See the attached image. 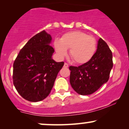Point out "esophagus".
<instances>
[{"mask_svg":"<svg viewBox=\"0 0 129 129\" xmlns=\"http://www.w3.org/2000/svg\"><path fill=\"white\" fill-rule=\"evenodd\" d=\"M63 67L68 68V67H69V64H68V63H65L64 65H63Z\"/></svg>","mask_w":129,"mask_h":129,"instance_id":"esophagus-1","label":"esophagus"}]
</instances>
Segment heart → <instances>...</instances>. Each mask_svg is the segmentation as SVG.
Masks as SVG:
<instances>
[{"mask_svg": "<svg viewBox=\"0 0 129 129\" xmlns=\"http://www.w3.org/2000/svg\"><path fill=\"white\" fill-rule=\"evenodd\" d=\"M54 46L60 58L66 57L70 49V55L78 63H85L92 58L96 50L94 37L79 31L64 34L60 39L54 40Z\"/></svg>", "mask_w": 129, "mask_h": 129, "instance_id": "b5f03b06", "label": "heart"}]
</instances>
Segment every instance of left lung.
I'll return each instance as SVG.
<instances>
[{
  "mask_svg": "<svg viewBox=\"0 0 129 129\" xmlns=\"http://www.w3.org/2000/svg\"><path fill=\"white\" fill-rule=\"evenodd\" d=\"M113 56L107 43L101 38L92 58L79 67L70 66V82L78 94L88 95L95 92L109 79L113 67Z\"/></svg>",
  "mask_w": 129,
  "mask_h": 129,
  "instance_id": "left-lung-1",
  "label": "left lung"
}]
</instances>
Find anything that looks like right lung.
Wrapping results in <instances>:
<instances>
[{
  "instance_id": "obj_1",
  "label": "right lung",
  "mask_w": 129,
  "mask_h": 129,
  "mask_svg": "<svg viewBox=\"0 0 129 129\" xmlns=\"http://www.w3.org/2000/svg\"><path fill=\"white\" fill-rule=\"evenodd\" d=\"M51 35L45 31L28 41L13 64V84L20 95L31 102L46 98L64 64L52 58L54 50L50 45Z\"/></svg>"
}]
</instances>
